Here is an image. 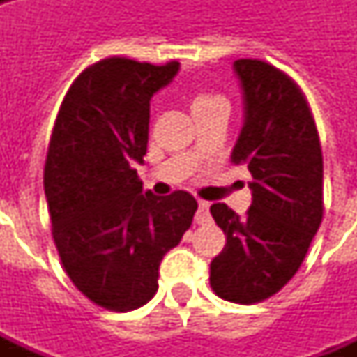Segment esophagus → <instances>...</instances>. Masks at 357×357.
<instances>
[{"label":"esophagus","mask_w":357,"mask_h":357,"mask_svg":"<svg viewBox=\"0 0 357 357\" xmlns=\"http://www.w3.org/2000/svg\"><path fill=\"white\" fill-rule=\"evenodd\" d=\"M208 210H210V202L199 201V210H197V216H195L197 224H206V222H210Z\"/></svg>","instance_id":"34e87169"}]
</instances>
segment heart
<instances>
[{
	"mask_svg": "<svg viewBox=\"0 0 357 357\" xmlns=\"http://www.w3.org/2000/svg\"><path fill=\"white\" fill-rule=\"evenodd\" d=\"M220 97L214 93H208V91H197V93L193 95V109H197V107H204V105H208V102H214L218 101Z\"/></svg>",
	"mask_w": 357,
	"mask_h": 357,
	"instance_id": "heart-1",
	"label": "heart"
}]
</instances>
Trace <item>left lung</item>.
<instances>
[{
  "label": "left lung",
  "instance_id": "1",
  "mask_svg": "<svg viewBox=\"0 0 357 357\" xmlns=\"http://www.w3.org/2000/svg\"><path fill=\"white\" fill-rule=\"evenodd\" d=\"M245 99V124L231 153L245 164L252 204L241 218L210 206L225 247L210 264L220 298L256 304L289 283L323 220V155L312 110L298 84L258 59L233 63Z\"/></svg>",
  "mask_w": 357,
  "mask_h": 357
}]
</instances>
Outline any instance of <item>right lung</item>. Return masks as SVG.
I'll use <instances>...</instances> for the list:
<instances>
[{
  "instance_id": "1",
  "label": "right lung",
  "mask_w": 357,
  "mask_h": 357,
  "mask_svg": "<svg viewBox=\"0 0 357 357\" xmlns=\"http://www.w3.org/2000/svg\"><path fill=\"white\" fill-rule=\"evenodd\" d=\"M109 57L73 82L51 133L43 189L51 233L66 275L93 304L132 312L158 291V266L191 227L197 201L187 191H143L151 97L178 74Z\"/></svg>"
}]
</instances>
